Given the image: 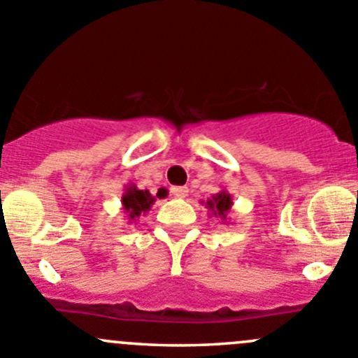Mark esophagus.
Here are the masks:
<instances>
[{"mask_svg":"<svg viewBox=\"0 0 358 358\" xmlns=\"http://www.w3.org/2000/svg\"><path fill=\"white\" fill-rule=\"evenodd\" d=\"M171 194L175 197H180V199H182V197H187L189 189H187V187H171Z\"/></svg>","mask_w":358,"mask_h":358,"instance_id":"34e87169","label":"esophagus"}]
</instances>
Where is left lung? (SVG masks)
<instances>
[{
  "label": "left lung",
  "instance_id": "obj_1",
  "mask_svg": "<svg viewBox=\"0 0 358 358\" xmlns=\"http://www.w3.org/2000/svg\"><path fill=\"white\" fill-rule=\"evenodd\" d=\"M202 204L208 208L209 216H215V218L222 220L223 223H229V215L232 211L234 201L227 190H220L218 194H215L211 199L202 202Z\"/></svg>",
  "mask_w": 358,
  "mask_h": 358
}]
</instances>
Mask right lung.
I'll return each mask as SVG.
<instances>
[{
    "label": "right lung",
    "mask_w": 358,
    "mask_h": 358,
    "mask_svg": "<svg viewBox=\"0 0 358 358\" xmlns=\"http://www.w3.org/2000/svg\"><path fill=\"white\" fill-rule=\"evenodd\" d=\"M154 202H156V197H154L149 190H140L135 183L126 185L124 194H122L121 197V206L126 218H128V223H136L140 220V216H145L147 213L150 211Z\"/></svg>",
    "instance_id": "1"
}]
</instances>
